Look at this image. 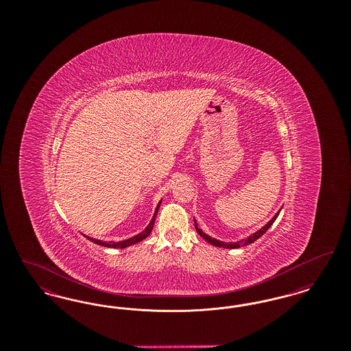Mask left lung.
I'll return each instance as SVG.
<instances>
[{"label":"left lung","mask_w":351,"mask_h":351,"mask_svg":"<svg viewBox=\"0 0 351 351\" xmlns=\"http://www.w3.org/2000/svg\"><path fill=\"white\" fill-rule=\"evenodd\" d=\"M280 210H282V208H280V209L276 212V215H275L274 217L271 218V219L268 221L267 223H266L265 226H262L259 230H256L255 233H252L251 235H247L246 238H243V239H241V241H235V242H225V241H219L217 238L210 237L209 234L204 233V232L201 230L200 228H199V223H197V221L195 219V217H193V221H195V226H196L197 233L200 234L201 237H202L206 242H209L210 245L217 246V247H222V249H238V247H242V246H247V245H250V243L255 242L258 238H261L263 234L266 233L268 229L271 228V225L275 222V219H276L278 216H279Z\"/></svg>","instance_id":"left-lung-1"}]
</instances>
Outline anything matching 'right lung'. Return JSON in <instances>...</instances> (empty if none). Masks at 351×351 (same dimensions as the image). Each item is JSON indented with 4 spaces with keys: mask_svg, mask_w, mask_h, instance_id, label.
Listing matches in <instances>:
<instances>
[{
    "mask_svg": "<svg viewBox=\"0 0 351 351\" xmlns=\"http://www.w3.org/2000/svg\"><path fill=\"white\" fill-rule=\"evenodd\" d=\"M160 204H162V200L158 202V205H156V208H155V212H154V216L151 218L149 225H147L141 233L136 234V235H134V237H130V238H128V239H122V241H101V239L92 238V237H88V235H85V238H88L89 241H92V242H95V243H97V245H100V246H105V247L126 249V247H129V246H133L135 243L143 241L145 238H147V237L150 235L151 232H152V228H154V223H155V218H156V215H158V210H159Z\"/></svg>",
    "mask_w": 351,
    "mask_h": 351,
    "instance_id": "1",
    "label": "right lung"
}]
</instances>
